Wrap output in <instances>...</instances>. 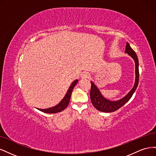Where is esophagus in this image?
<instances>
[{"instance_id": "esophagus-1", "label": "esophagus", "mask_w": 156, "mask_h": 156, "mask_svg": "<svg viewBox=\"0 0 156 156\" xmlns=\"http://www.w3.org/2000/svg\"><path fill=\"white\" fill-rule=\"evenodd\" d=\"M81 77L83 79H88L90 77V73L88 72H84L81 73Z\"/></svg>"}]
</instances>
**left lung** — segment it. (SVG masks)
<instances>
[{
	"mask_svg": "<svg viewBox=\"0 0 156 156\" xmlns=\"http://www.w3.org/2000/svg\"><path fill=\"white\" fill-rule=\"evenodd\" d=\"M125 52L133 58L135 63L136 77H135V83L134 84V87L124 98L121 99V100L119 101H114L108 100L103 97L101 95L100 90H99V89L96 87L95 84H94V83L91 81L90 82L91 88H90V100H91L92 105L98 111H101V112H111L119 109L120 108H121L130 100V98L132 97L133 93L135 92V90L136 89V88H137L138 84H139V60H138L137 55H136L135 52L132 49L130 45L127 43V42L126 44Z\"/></svg>",
	"mask_w": 156,
	"mask_h": 156,
	"instance_id": "8db88e82",
	"label": "left lung"
}]
</instances>
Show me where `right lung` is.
Wrapping results in <instances>:
<instances>
[{
  "instance_id": "right-lung-1",
  "label": "right lung",
  "mask_w": 156,
  "mask_h": 156,
  "mask_svg": "<svg viewBox=\"0 0 156 156\" xmlns=\"http://www.w3.org/2000/svg\"><path fill=\"white\" fill-rule=\"evenodd\" d=\"M78 82V80H75V81H73L71 86L69 87L68 90L66 94L65 97L63 98V100L59 103V104L57 105H56L53 107H51L49 108H45V109H41V108H37V109L46 113H56V112H59L60 111H62L64 110L67 107V106L69 104V102L71 98V96H72V93L73 91V89L75 87V86L76 85V84Z\"/></svg>"
}]
</instances>
